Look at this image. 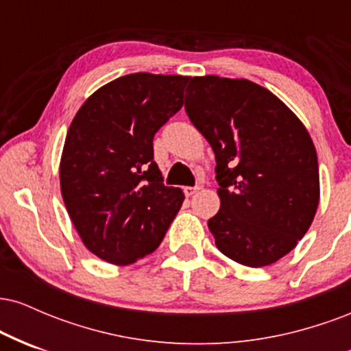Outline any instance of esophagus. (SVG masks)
<instances>
[{
	"label": "esophagus",
	"instance_id": "obj_1",
	"mask_svg": "<svg viewBox=\"0 0 351 351\" xmlns=\"http://www.w3.org/2000/svg\"><path fill=\"white\" fill-rule=\"evenodd\" d=\"M184 191V196H186V198H191L193 195H196V193L199 191V188L198 186H195V188H191V186H186L183 189Z\"/></svg>",
	"mask_w": 351,
	"mask_h": 351
}]
</instances>
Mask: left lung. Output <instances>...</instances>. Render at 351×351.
Segmentation results:
<instances>
[{
  "instance_id": "1",
  "label": "left lung",
  "mask_w": 351,
  "mask_h": 351,
  "mask_svg": "<svg viewBox=\"0 0 351 351\" xmlns=\"http://www.w3.org/2000/svg\"><path fill=\"white\" fill-rule=\"evenodd\" d=\"M184 108L216 156L221 208L208 221L216 247L249 267L287 256L320 201L315 145L300 119L247 79H189Z\"/></svg>"
}]
</instances>
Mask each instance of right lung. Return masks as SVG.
Returning a JSON list of instances; mask_svg holds the SVG:
<instances>
[{
    "label": "right lung",
    "mask_w": 351,
    "mask_h": 351,
    "mask_svg": "<svg viewBox=\"0 0 351 351\" xmlns=\"http://www.w3.org/2000/svg\"><path fill=\"white\" fill-rule=\"evenodd\" d=\"M188 75L136 72L106 84L72 120L59 165L64 204L84 245L128 265L152 254L183 204L153 162V136L183 107Z\"/></svg>",
    "instance_id": "obj_1"
}]
</instances>
